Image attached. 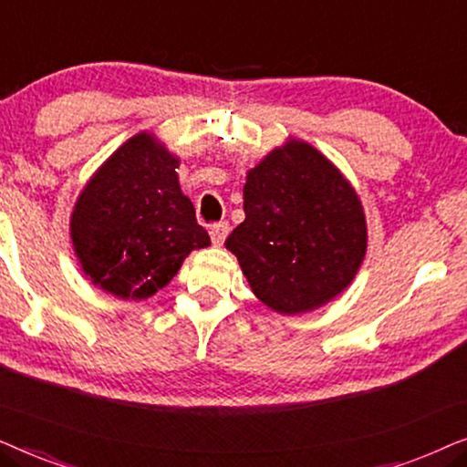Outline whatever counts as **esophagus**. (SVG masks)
<instances>
[{
    "mask_svg": "<svg viewBox=\"0 0 467 467\" xmlns=\"http://www.w3.org/2000/svg\"><path fill=\"white\" fill-rule=\"evenodd\" d=\"M227 234H229L227 221H219V223H214L213 227H210V240H213L214 246H221L223 242H225Z\"/></svg>",
    "mask_w": 467,
    "mask_h": 467,
    "instance_id": "1",
    "label": "esophagus"
}]
</instances>
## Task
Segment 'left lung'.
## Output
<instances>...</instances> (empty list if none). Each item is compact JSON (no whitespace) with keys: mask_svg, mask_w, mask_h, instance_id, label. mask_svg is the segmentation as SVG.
I'll return each mask as SVG.
<instances>
[{"mask_svg":"<svg viewBox=\"0 0 467 467\" xmlns=\"http://www.w3.org/2000/svg\"><path fill=\"white\" fill-rule=\"evenodd\" d=\"M244 214L225 246L238 257L254 296L285 315L336 297L366 254L359 197L306 142L293 140L248 171Z\"/></svg>","mask_w":467,"mask_h":467,"instance_id":"obj_1","label":"left lung"}]
</instances>
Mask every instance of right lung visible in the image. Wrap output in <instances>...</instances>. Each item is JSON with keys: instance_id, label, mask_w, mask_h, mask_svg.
I'll use <instances>...</instances> for the list:
<instances>
[{"instance_id": "right-lung-1", "label": "right lung", "mask_w": 467, "mask_h": 467, "mask_svg": "<svg viewBox=\"0 0 467 467\" xmlns=\"http://www.w3.org/2000/svg\"><path fill=\"white\" fill-rule=\"evenodd\" d=\"M178 161L146 133L125 142L78 197L72 242L95 285L144 299L174 278L182 259L210 244L182 195Z\"/></svg>"}]
</instances>
